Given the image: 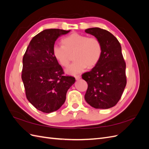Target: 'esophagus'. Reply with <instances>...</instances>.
I'll use <instances>...</instances> for the list:
<instances>
[{
  "label": "esophagus",
  "instance_id": "1",
  "mask_svg": "<svg viewBox=\"0 0 149 149\" xmlns=\"http://www.w3.org/2000/svg\"><path fill=\"white\" fill-rule=\"evenodd\" d=\"M80 78H81V76H79V75H77V76H75V79H76V80H79Z\"/></svg>",
  "mask_w": 149,
  "mask_h": 149
}]
</instances>
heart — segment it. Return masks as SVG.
<instances>
[{
    "label": "heart",
    "instance_id": "obj_1",
    "mask_svg": "<svg viewBox=\"0 0 149 149\" xmlns=\"http://www.w3.org/2000/svg\"><path fill=\"white\" fill-rule=\"evenodd\" d=\"M63 46L55 45L53 48L54 56L64 67L68 66L71 55L75 60L66 70V73L76 75L82 73L87 66L93 68L100 61L102 55V45L97 38L77 33H72L62 40Z\"/></svg>",
    "mask_w": 149,
    "mask_h": 149
}]
</instances>
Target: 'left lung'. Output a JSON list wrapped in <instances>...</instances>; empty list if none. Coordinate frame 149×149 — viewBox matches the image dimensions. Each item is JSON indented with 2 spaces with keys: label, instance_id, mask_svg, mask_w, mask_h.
Returning <instances> with one entry per match:
<instances>
[{
  "label": "left lung",
  "instance_id": "left-lung-1",
  "mask_svg": "<svg viewBox=\"0 0 149 149\" xmlns=\"http://www.w3.org/2000/svg\"><path fill=\"white\" fill-rule=\"evenodd\" d=\"M85 32L100 40L102 48L98 63L82 74V78L88 83L85 100L96 109H109L118 102L127 83L126 65L120 44L106 30L90 28Z\"/></svg>",
  "mask_w": 149,
  "mask_h": 149
}]
</instances>
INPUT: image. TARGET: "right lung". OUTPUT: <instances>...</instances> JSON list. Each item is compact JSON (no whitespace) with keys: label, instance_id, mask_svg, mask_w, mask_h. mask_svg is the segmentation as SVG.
Returning <instances> with one entry per match:
<instances>
[{"label":"right lung","instance_id":"add662e5","mask_svg":"<svg viewBox=\"0 0 149 149\" xmlns=\"http://www.w3.org/2000/svg\"><path fill=\"white\" fill-rule=\"evenodd\" d=\"M70 31L56 29L41 31L31 39L23 57L22 79L26 97L45 113L60 109L68 90L75 82L73 76H64L53 53L56 39Z\"/></svg>","mask_w":149,"mask_h":149}]
</instances>
